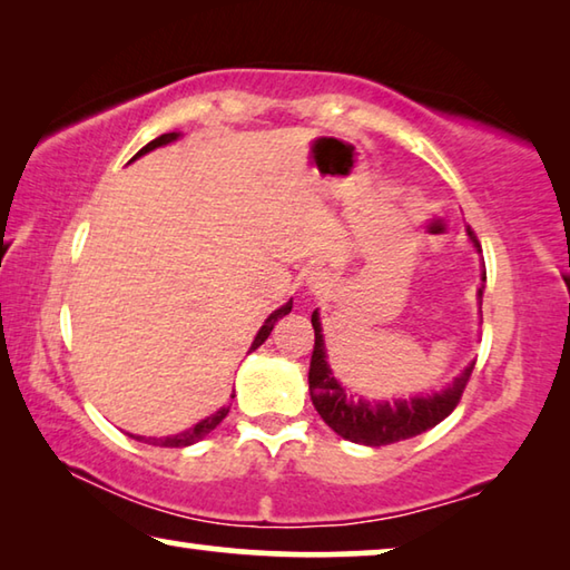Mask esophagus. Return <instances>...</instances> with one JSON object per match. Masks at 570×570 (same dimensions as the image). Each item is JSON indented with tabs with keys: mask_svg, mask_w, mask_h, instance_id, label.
<instances>
[{
	"mask_svg": "<svg viewBox=\"0 0 570 570\" xmlns=\"http://www.w3.org/2000/svg\"><path fill=\"white\" fill-rule=\"evenodd\" d=\"M326 284H330V276H326L324 272H312V274H308V286H312L314 292H322Z\"/></svg>",
	"mask_w": 570,
	"mask_h": 570,
	"instance_id": "esophagus-1",
	"label": "esophagus"
}]
</instances>
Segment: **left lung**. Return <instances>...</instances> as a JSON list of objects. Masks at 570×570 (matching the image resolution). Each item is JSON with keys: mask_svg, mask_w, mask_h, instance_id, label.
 <instances>
[{"mask_svg": "<svg viewBox=\"0 0 570 570\" xmlns=\"http://www.w3.org/2000/svg\"><path fill=\"white\" fill-rule=\"evenodd\" d=\"M472 244H478V238L472 230H468ZM485 278V276H482ZM480 302H482V288H480ZM314 326V352L312 364H308V394L316 412L322 414V420L330 424L336 435L356 442V445H392V442L410 440L414 435H422L430 428H435L448 414L458 407L462 392H465L472 366L470 362L465 372L455 377V382L448 384L442 392L424 394V397H410V400H394V402H370L364 397H354L346 392L330 370L326 362V346L322 336L320 314H312Z\"/></svg>", "mask_w": 570, "mask_h": 570, "instance_id": "left-lung-1", "label": "left lung"}]
</instances>
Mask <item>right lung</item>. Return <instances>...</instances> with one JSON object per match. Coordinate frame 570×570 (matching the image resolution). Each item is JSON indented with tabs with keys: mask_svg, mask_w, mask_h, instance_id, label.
<instances>
[{
	"mask_svg": "<svg viewBox=\"0 0 570 570\" xmlns=\"http://www.w3.org/2000/svg\"><path fill=\"white\" fill-rule=\"evenodd\" d=\"M173 140H178V132H166V135H160V138H156V140H150L146 148H140L138 153H135V158H140V156H146V153H150L153 148H160V146H166V142H173ZM132 158V160H135ZM288 312H292V302H286L282 308H276V312L268 316V320L264 322V326L262 330H258V334H256V340H254V344H250V350L248 352H254V350H258V346H262L266 340H268V334H272V330H274V324L282 320V316H286ZM230 397H234V394H230ZM228 414V407H220L218 412H214L210 414V417H206V420H200L198 424H193L190 430H183V432H178V435H170V438H150V440H146V438H135V435H130V438H135V440H142V442H150V445H158V448H188V445H193V442H198V440H204L210 430H216L220 422H224V417Z\"/></svg>",
	"mask_w": 570,
	"mask_h": 570,
	"instance_id": "obj_1",
	"label": "right lung"
}]
</instances>
